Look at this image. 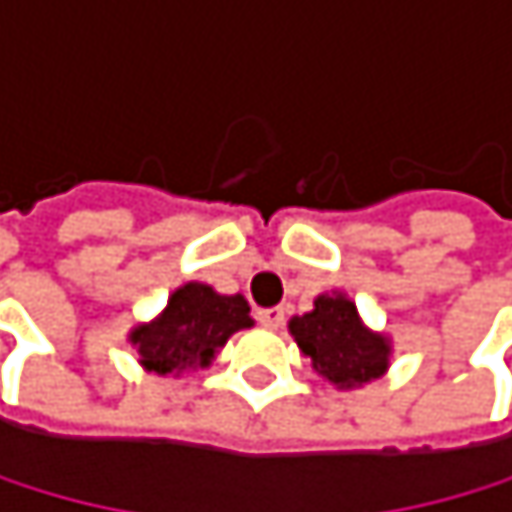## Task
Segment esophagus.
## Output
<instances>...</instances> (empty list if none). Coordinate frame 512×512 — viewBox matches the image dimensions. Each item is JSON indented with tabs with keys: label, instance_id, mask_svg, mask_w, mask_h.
I'll return each mask as SVG.
<instances>
[{
	"label": "esophagus",
	"instance_id": "34e87169",
	"mask_svg": "<svg viewBox=\"0 0 512 512\" xmlns=\"http://www.w3.org/2000/svg\"><path fill=\"white\" fill-rule=\"evenodd\" d=\"M258 322L267 325V328H279L285 322V307H264V310H258Z\"/></svg>",
	"mask_w": 512,
	"mask_h": 512
}]
</instances>
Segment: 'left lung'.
Segmentation results:
<instances>
[{
    "mask_svg": "<svg viewBox=\"0 0 512 512\" xmlns=\"http://www.w3.org/2000/svg\"><path fill=\"white\" fill-rule=\"evenodd\" d=\"M301 353L313 359L316 375L338 390L362 387L381 378L390 365V341L365 328L347 294H319L313 310L288 322Z\"/></svg>",
    "mask_w": 512,
    "mask_h": 512,
    "instance_id": "1",
    "label": "left lung"
}]
</instances>
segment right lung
I'll return each mask as SVG.
<instances>
[{
	"label": "right lung",
	"instance_id": "1",
	"mask_svg": "<svg viewBox=\"0 0 512 512\" xmlns=\"http://www.w3.org/2000/svg\"><path fill=\"white\" fill-rule=\"evenodd\" d=\"M248 313L251 307L242 294H218L211 285L187 282L153 322L134 325L128 341L147 371L184 375L190 368H208L230 334L251 328L254 319Z\"/></svg>",
	"mask_w": 512,
	"mask_h": 512
}]
</instances>
